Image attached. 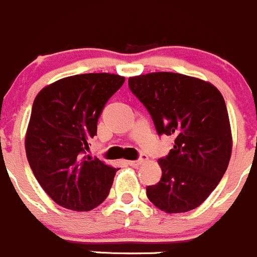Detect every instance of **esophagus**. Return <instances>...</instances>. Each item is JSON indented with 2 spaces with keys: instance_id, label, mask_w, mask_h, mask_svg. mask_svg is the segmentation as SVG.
<instances>
[{
  "instance_id": "34e87169",
  "label": "esophagus",
  "mask_w": 257,
  "mask_h": 257,
  "mask_svg": "<svg viewBox=\"0 0 257 257\" xmlns=\"http://www.w3.org/2000/svg\"><path fill=\"white\" fill-rule=\"evenodd\" d=\"M147 161H148L147 155H141L138 161H128V164H130L131 167H139V166H141L143 163H145Z\"/></svg>"
}]
</instances>
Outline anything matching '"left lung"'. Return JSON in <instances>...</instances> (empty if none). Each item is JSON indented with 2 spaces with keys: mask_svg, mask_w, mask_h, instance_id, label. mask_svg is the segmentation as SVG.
Instances as JSON below:
<instances>
[{
  "mask_svg": "<svg viewBox=\"0 0 257 257\" xmlns=\"http://www.w3.org/2000/svg\"><path fill=\"white\" fill-rule=\"evenodd\" d=\"M128 86L158 134L175 136L173 149L158 161L162 178L148 186V199L168 214L196 209L222 180L232 154L224 98L209 81L176 72L133 76Z\"/></svg>",
  "mask_w": 257,
  "mask_h": 257,
  "instance_id": "obj_1",
  "label": "left lung"
}]
</instances>
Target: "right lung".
Here are the masks:
<instances>
[{
  "label": "right lung",
  "instance_id": "obj_1",
  "mask_svg": "<svg viewBox=\"0 0 257 257\" xmlns=\"http://www.w3.org/2000/svg\"><path fill=\"white\" fill-rule=\"evenodd\" d=\"M124 77L82 74L44 86L33 103L25 152L35 178L56 204L89 211L107 199L118 168L85 155L105 103Z\"/></svg>",
  "mask_w": 257,
  "mask_h": 257
}]
</instances>
